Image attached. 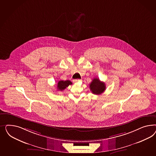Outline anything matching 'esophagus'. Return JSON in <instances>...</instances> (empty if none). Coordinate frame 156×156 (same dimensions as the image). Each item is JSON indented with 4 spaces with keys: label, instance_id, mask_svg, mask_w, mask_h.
Segmentation results:
<instances>
[{
    "label": "esophagus",
    "instance_id": "obj_1",
    "mask_svg": "<svg viewBox=\"0 0 156 156\" xmlns=\"http://www.w3.org/2000/svg\"><path fill=\"white\" fill-rule=\"evenodd\" d=\"M81 82L80 80H73V82H74V83H78V82Z\"/></svg>",
    "mask_w": 156,
    "mask_h": 156
}]
</instances>
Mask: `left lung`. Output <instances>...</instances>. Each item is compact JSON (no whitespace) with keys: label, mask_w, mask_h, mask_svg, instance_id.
Wrapping results in <instances>:
<instances>
[{"label":"left lung","mask_w":156,"mask_h":156,"mask_svg":"<svg viewBox=\"0 0 156 156\" xmlns=\"http://www.w3.org/2000/svg\"><path fill=\"white\" fill-rule=\"evenodd\" d=\"M90 89L94 94H101L106 89V86L104 82L95 78L90 83Z\"/></svg>","instance_id":"8db88e82"}]
</instances>
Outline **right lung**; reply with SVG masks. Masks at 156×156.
<instances>
[{
  "instance_id": "right-lung-1",
  "label": "right lung",
  "mask_w": 156,
  "mask_h": 156,
  "mask_svg": "<svg viewBox=\"0 0 156 156\" xmlns=\"http://www.w3.org/2000/svg\"><path fill=\"white\" fill-rule=\"evenodd\" d=\"M72 85V82L70 80H59L57 85V89L58 90H65L67 87H68L69 85Z\"/></svg>"
}]
</instances>
